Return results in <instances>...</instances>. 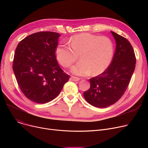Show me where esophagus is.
<instances>
[{
  "instance_id": "34e87169",
  "label": "esophagus",
  "mask_w": 148,
  "mask_h": 148,
  "mask_svg": "<svg viewBox=\"0 0 148 148\" xmlns=\"http://www.w3.org/2000/svg\"><path fill=\"white\" fill-rule=\"evenodd\" d=\"M80 80V78L77 77H74V76H71V78H70V80L71 81H74V82H76V81H79Z\"/></svg>"
}]
</instances>
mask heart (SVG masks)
<instances>
[{"instance_id": "obj_1", "label": "heart", "mask_w": 148, "mask_h": 148, "mask_svg": "<svg viewBox=\"0 0 148 148\" xmlns=\"http://www.w3.org/2000/svg\"><path fill=\"white\" fill-rule=\"evenodd\" d=\"M70 45H59L55 51L56 57L64 68L72 66L78 59L80 61L72 68V72L79 75H87L92 72L98 75L110 66L114 54L112 41L106 36L82 33L73 36Z\"/></svg>"}]
</instances>
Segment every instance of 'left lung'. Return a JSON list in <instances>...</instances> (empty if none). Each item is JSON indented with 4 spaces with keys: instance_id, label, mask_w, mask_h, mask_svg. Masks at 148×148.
<instances>
[{
    "instance_id": "8db88e82",
    "label": "left lung",
    "mask_w": 148,
    "mask_h": 148,
    "mask_svg": "<svg viewBox=\"0 0 148 148\" xmlns=\"http://www.w3.org/2000/svg\"><path fill=\"white\" fill-rule=\"evenodd\" d=\"M111 33L116 42L111 64L104 72L89 79L90 88L83 93L88 103L99 108L110 106L122 97L136 66L134 51L129 41L112 31Z\"/></svg>"
}]
</instances>
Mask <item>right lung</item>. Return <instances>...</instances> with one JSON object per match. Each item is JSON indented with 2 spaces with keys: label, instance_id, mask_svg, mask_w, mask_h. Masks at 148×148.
Masks as SVG:
<instances>
[{
  "label": "right lung",
  "instance_id": "add662e5",
  "mask_svg": "<svg viewBox=\"0 0 148 148\" xmlns=\"http://www.w3.org/2000/svg\"><path fill=\"white\" fill-rule=\"evenodd\" d=\"M60 36L36 32L23 39L15 49L12 69L17 83L26 97L36 103L55 98L69 79L56 59Z\"/></svg>",
  "mask_w": 148,
  "mask_h": 148
}]
</instances>
